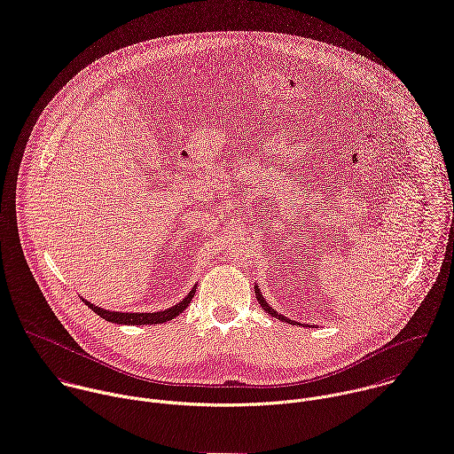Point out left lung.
<instances>
[{"label":"left lung","mask_w":454,"mask_h":454,"mask_svg":"<svg viewBox=\"0 0 454 454\" xmlns=\"http://www.w3.org/2000/svg\"><path fill=\"white\" fill-rule=\"evenodd\" d=\"M254 295H256V299H258V303L262 305V309L267 312V314H270L272 317H278L279 321H283V323H288V325H295L294 321H290V319H286V317H283L281 314H276L274 310H272V307H269L265 301H263V297H262V294H260V288L258 286H254Z\"/></svg>","instance_id":"8db88e82"}]
</instances>
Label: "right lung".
<instances>
[{
    "label": "right lung",
    "instance_id": "add662e5",
    "mask_svg": "<svg viewBox=\"0 0 454 454\" xmlns=\"http://www.w3.org/2000/svg\"><path fill=\"white\" fill-rule=\"evenodd\" d=\"M196 288H192L189 292V295L182 301V303L175 305L173 309H168L164 312H155V314H121V312H106L103 309H98L94 305H90L89 301H85V305L94 310L99 317H103L108 323H115V325H162L168 323L171 319H175L176 316H180L191 303V299L194 297Z\"/></svg>",
    "mask_w": 454,
    "mask_h": 454
}]
</instances>
